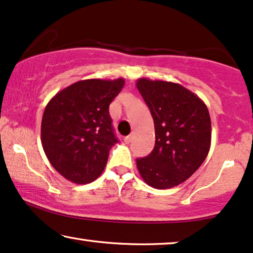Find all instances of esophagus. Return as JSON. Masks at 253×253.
<instances>
[{"mask_svg": "<svg viewBox=\"0 0 253 253\" xmlns=\"http://www.w3.org/2000/svg\"><path fill=\"white\" fill-rule=\"evenodd\" d=\"M124 141H125V142H126V143H129L130 141H132V136H130V135L125 136V137H124Z\"/></svg>", "mask_w": 253, "mask_h": 253, "instance_id": "obj_1", "label": "esophagus"}]
</instances>
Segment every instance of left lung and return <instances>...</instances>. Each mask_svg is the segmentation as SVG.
I'll list each match as a JSON object with an SVG mask.
<instances>
[{"instance_id": "8db88e82", "label": "left lung", "mask_w": 253, "mask_h": 253, "mask_svg": "<svg viewBox=\"0 0 253 253\" xmlns=\"http://www.w3.org/2000/svg\"><path fill=\"white\" fill-rule=\"evenodd\" d=\"M136 87L155 126L154 149L137 158V169L151 187H174L206 160L211 140L210 112L199 97L178 83L139 79Z\"/></svg>"}]
</instances>
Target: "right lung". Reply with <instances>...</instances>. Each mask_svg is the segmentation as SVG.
I'll return each mask as SVG.
<instances>
[{
    "mask_svg": "<svg viewBox=\"0 0 253 253\" xmlns=\"http://www.w3.org/2000/svg\"><path fill=\"white\" fill-rule=\"evenodd\" d=\"M125 80H83L49 100L42 120V144L49 163L75 184L91 183L104 171L118 142L109 106Z\"/></svg>",
    "mask_w": 253,
    "mask_h": 253,
    "instance_id": "1",
    "label": "right lung"
}]
</instances>
